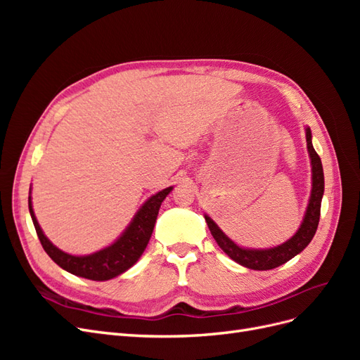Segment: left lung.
<instances>
[{"label":"left lung","instance_id":"left-lung-1","mask_svg":"<svg viewBox=\"0 0 360 360\" xmlns=\"http://www.w3.org/2000/svg\"><path fill=\"white\" fill-rule=\"evenodd\" d=\"M304 135H307V147L311 159V195L307 212H304L303 221L299 226V230L290 237L287 242L281 243L274 248L266 249H254V248H243L238 246L234 240L228 237L217 224L212 219L209 214H204L205 222L209 225V230L213 236L214 240L219 245L224 252L234 259L236 263L242 264L243 267L252 269V270H270L278 266L285 264L292 257L300 254L302 250L307 248L312 237L317 231L319 221H320V209H321V200L324 193V174L321 159L314 150L312 146V134L311 129L304 127Z\"/></svg>","mask_w":360,"mask_h":360}]
</instances>
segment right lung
<instances>
[{
	"label": "right lung",
	"instance_id": "add662e5",
	"mask_svg": "<svg viewBox=\"0 0 360 360\" xmlns=\"http://www.w3.org/2000/svg\"><path fill=\"white\" fill-rule=\"evenodd\" d=\"M172 189L174 188L169 186L167 189L159 191L155 195H151V197L139 207V210L135 213L134 219L130 221V224L126 226V230L120 234L115 242L89 255L68 254L49 240L37 222L34 210H32L31 189L28 197V209L32 224H34L36 228V233L39 236V240L43 249H45V252L52 258L53 263H57L61 269L69 271V274L75 276H81L91 281H108L124 274V271L132 267L139 259V257L143 255L148 245L150 237L153 234V228L158 219L160 204Z\"/></svg>",
	"mask_w": 360,
	"mask_h": 360
}]
</instances>
